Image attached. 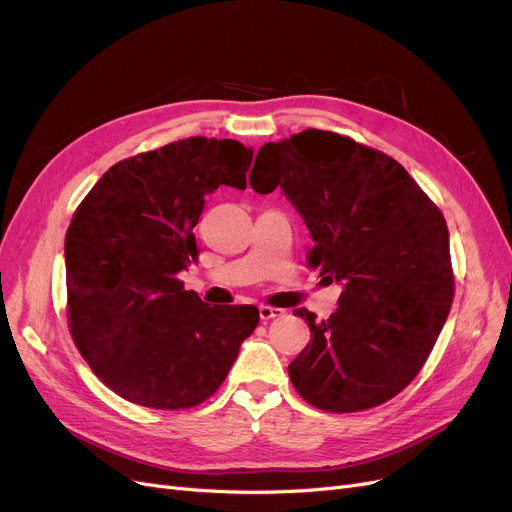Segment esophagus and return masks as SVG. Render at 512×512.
I'll use <instances>...</instances> for the list:
<instances>
[{"label":"esophagus","instance_id":"34e87169","mask_svg":"<svg viewBox=\"0 0 512 512\" xmlns=\"http://www.w3.org/2000/svg\"><path fill=\"white\" fill-rule=\"evenodd\" d=\"M280 314H282V310L272 308V306H261V308H259V318H261V320H270V318H276V316H280Z\"/></svg>","mask_w":512,"mask_h":512}]
</instances>
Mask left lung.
<instances>
[{
  "instance_id": "left-lung-1",
  "label": "left lung",
  "mask_w": 512,
  "mask_h": 512,
  "mask_svg": "<svg viewBox=\"0 0 512 512\" xmlns=\"http://www.w3.org/2000/svg\"><path fill=\"white\" fill-rule=\"evenodd\" d=\"M251 187L282 189L310 230V266L342 285L327 320L293 310L310 327L289 365L295 390L335 413L390 401L420 373L451 308L441 211L390 156L314 128L263 145Z\"/></svg>"
}]
</instances>
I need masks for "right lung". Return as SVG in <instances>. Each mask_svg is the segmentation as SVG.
<instances>
[{"instance_id": "obj_1", "label": "right lung", "mask_w": 512, "mask_h": 512, "mask_svg": "<svg viewBox=\"0 0 512 512\" xmlns=\"http://www.w3.org/2000/svg\"><path fill=\"white\" fill-rule=\"evenodd\" d=\"M253 147L192 137L113 164L65 236L73 342L99 380L151 409L206 401L257 323L255 306H215L177 274L198 261L194 227L219 185L246 189Z\"/></svg>"}]
</instances>
